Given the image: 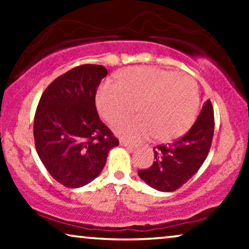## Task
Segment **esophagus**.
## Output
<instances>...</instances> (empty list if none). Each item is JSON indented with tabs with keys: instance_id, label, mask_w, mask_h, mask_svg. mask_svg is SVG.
<instances>
[{
	"instance_id": "esophagus-1",
	"label": "esophagus",
	"mask_w": 249,
	"mask_h": 249,
	"mask_svg": "<svg viewBox=\"0 0 249 249\" xmlns=\"http://www.w3.org/2000/svg\"><path fill=\"white\" fill-rule=\"evenodd\" d=\"M119 144H121V146H124V147H127V148H133L134 146L131 142H128L127 141H124V139H121L119 141Z\"/></svg>"
}]
</instances>
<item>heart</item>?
Instances as JSON below:
<instances>
[{"label":"heart","mask_w":249,"mask_h":249,"mask_svg":"<svg viewBox=\"0 0 249 249\" xmlns=\"http://www.w3.org/2000/svg\"><path fill=\"white\" fill-rule=\"evenodd\" d=\"M96 102L107 123L129 114L137 104L141 115L113 125L122 138L137 142L156 136L160 142H171L192 127L200 97L192 77L154 67H138L122 71L119 84H102Z\"/></svg>","instance_id":"1"}]
</instances>
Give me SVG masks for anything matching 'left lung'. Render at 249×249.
Instances as JSON below:
<instances>
[{
	"instance_id": "obj_1",
	"label": "left lung",
	"mask_w": 249,
	"mask_h": 249,
	"mask_svg": "<svg viewBox=\"0 0 249 249\" xmlns=\"http://www.w3.org/2000/svg\"><path fill=\"white\" fill-rule=\"evenodd\" d=\"M214 112L210 99L188 132L172 144L153 148L154 161L138 176L154 190L173 192L187 182L204 164L212 145Z\"/></svg>"
}]
</instances>
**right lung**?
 <instances>
[{"mask_svg": "<svg viewBox=\"0 0 249 249\" xmlns=\"http://www.w3.org/2000/svg\"><path fill=\"white\" fill-rule=\"evenodd\" d=\"M107 75L84 64L57 77L39 99L34 121L36 151L47 171L69 188L84 186L104 167L118 139L99 119L96 92Z\"/></svg>", "mask_w": 249, "mask_h": 249, "instance_id": "obj_1", "label": "right lung"}]
</instances>
